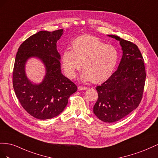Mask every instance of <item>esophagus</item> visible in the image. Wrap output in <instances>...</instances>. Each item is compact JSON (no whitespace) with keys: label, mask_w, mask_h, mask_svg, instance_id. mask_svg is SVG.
I'll use <instances>...</instances> for the list:
<instances>
[{"label":"esophagus","mask_w":158,"mask_h":158,"mask_svg":"<svg viewBox=\"0 0 158 158\" xmlns=\"http://www.w3.org/2000/svg\"><path fill=\"white\" fill-rule=\"evenodd\" d=\"M78 89L79 91H83V90H87V87H82V86H79L78 87Z\"/></svg>","instance_id":"obj_1"}]
</instances>
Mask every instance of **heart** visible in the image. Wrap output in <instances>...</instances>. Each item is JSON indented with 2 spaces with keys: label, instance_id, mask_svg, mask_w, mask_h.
I'll use <instances>...</instances> for the list:
<instances>
[{
  "label": "heart",
  "instance_id": "obj_1",
  "mask_svg": "<svg viewBox=\"0 0 158 158\" xmlns=\"http://www.w3.org/2000/svg\"><path fill=\"white\" fill-rule=\"evenodd\" d=\"M71 50L65 49L61 55V64L70 79L82 67V81L100 83L112 75L117 64L118 53L111 45L105 44L98 38L84 35L75 38L71 45Z\"/></svg>",
  "mask_w": 158,
  "mask_h": 158
}]
</instances>
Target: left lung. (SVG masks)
<instances>
[{
  "mask_svg": "<svg viewBox=\"0 0 158 158\" xmlns=\"http://www.w3.org/2000/svg\"><path fill=\"white\" fill-rule=\"evenodd\" d=\"M109 36L120 42L123 57L117 70L97 87L98 97L93 112L103 122L114 123L138 106L142 98L146 73L143 57L136 44L117 35Z\"/></svg>",
  "mask_w": 158,
  "mask_h": 158,
  "instance_id": "left-lung-1",
  "label": "left lung"
}]
</instances>
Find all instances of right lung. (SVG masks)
<instances>
[{
    "label": "right lung",
    "instance_id": "obj_1",
    "mask_svg": "<svg viewBox=\"0 0 158 158\" xmlns=\"http://www.w3.org/2000/svg\"><path fill=\"white\" fill-rule=\"evenodd\" d=\"M63 34V29L40 31L20 45L16 56L12 83L16 97L28 114L40 120L59 115L69 97L77 90L61 72V56L56 44ZM32 56L40 59L46 67V75L39 84L31 83L25 72V63Z\"/></svg>",
    "mask_w": 158,
    "mask_h": 158
}]
</instances>
